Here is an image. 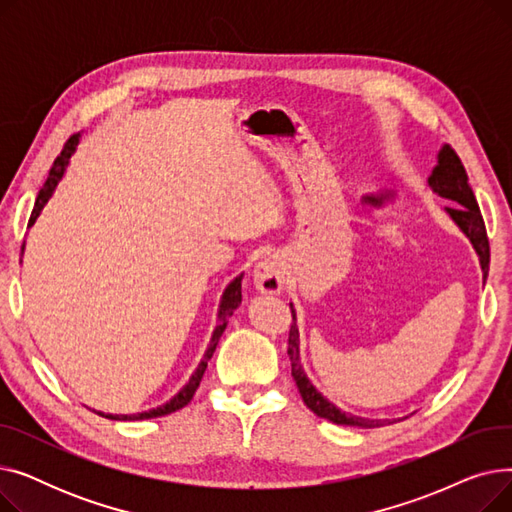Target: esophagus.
<instances>
[{"label": "esophagus", "mask_w": 512, "mask_h": 512, "mask_svg": "<svg viewBox=\"0 0 512 512\" xmlns=\"http://www.w3.org/2000/svg\"><path fill=\"white\" fill-rule=\"evenodd\" d=\"M284 280H286V267L276 255L265 257L255 265L253 282H255V288L259 292L278 294L284 286Z\"/></svg>", "instance_id": "1"}]
</instances>
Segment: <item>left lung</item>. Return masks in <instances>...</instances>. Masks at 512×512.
I'll return each instance as SVG.
<instances>
[{"mask_svg": "<svg viewBox=\"0 0 512 512\" xmlns=\"http://www.w3.org/2000/svg\"><path fill=\"white\" fill-rule=\"evenodd\" d=\"M427 182L438 195L456 201L454 205L446 207V211L450 213V218L456 224H459V228L473 242V247L479 255L481 270H483V280H486L488 270H490V240H488L486 224H483L479 205H477L475 195H473V188L469 186V178H467L463 161H461L459 155H456V151L450 145L442 147V151L438 155V166L434 168V172H432V176H429ZM290 313H292V321H294L292 305H290ZM288 357H290V365H292V378L299 386V392L305 400V405L317 417H324V419H328L332 423H338V425H355V427H382L384 423H392L388 419H365V417H355L351 413H344V411L336 409L328 398H324V396H321V392H317L313 388V384L307 380V375L301 367L297 324L290 326Z\"/></svg>", "mask_w": 512, "mask_h": 512, "instance_id": "8db88e82", "label": "left lung"}]
</instances>
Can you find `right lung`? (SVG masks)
I'll use <instances>...</instances> for the list:
<instances>
[{
	"label": "right lung",
	"instance_id": "add662e5",
	"mask_svg": "<svg viewBox=\"0 0 512 512\" xmlns=\"http://www.w3.org/2000/svg\"><path fill=\"white\" fill-rule=\"evenodd\" d=\"M74 145H76V137H70L68 139V143L64 145V149H62V153L56 157V161H53V166H51V170H49V176H47V180H45V184H43V188L39 191V195H37V201H35V207H33V213H31V220H29V226H33L35 224V220H37V215L41 213V209L45 207V203L49 201V197H51V193H53V188H56V184H58V180L62 178V174H64V168H66V164H68V157L72 155V151H74ZM240 280H242V276H238L236 280H232L230 282V286L226 288V292H224V297H222V305H220V324L215 326V332H213V336H211V342H209V348H207V353H205V357H203V361L199 363V367H197V371L193 373V378L188 380V384L170 400V402H166L164 407H157V409H153V411H147V413H139V415H103V413H99L101 417H107V419H122V421H137V419H153V417H164V415H170V413H174V411H178V409H182V407H186L188 402H191V398L195 396V392H197V388H199V384H201V378H203V373H205V369H207V361L213 357V353H215V346H218V342H220V338H222V334H224V330H226V326H228V317L234 313V309L240 305V301H242V292H240Z\"/></svg>",
	"mask_w": 512,
	"mask_h": 512
}]
</instances>
